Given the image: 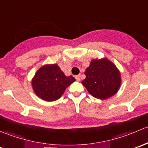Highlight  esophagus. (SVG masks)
Listing matches in <instances>:
<instances>
[{
    "instance_id": "34e87169",
    "label": "esophagus",
    "mask_w": 148,
    "mask_h": 148,
    "mask_svg": "<svg viewBox=\"0 0 148 148\" xmlns=\"http://www.w3.org/2000/svg\"><path fill=\"white\" fill-rule=\"evenodd\" d=\"M75 79L77 81H80V75H76Z\"/></svg>"
}]
</instances>
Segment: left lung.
Listing matches in <instances>:
<instances>
[{"label":"left lung","mask_w":148,"mask_h":148,"mask_svg":"<svg viewBox=\"0 0 148 148\" xmlns=\"http://www.w3.org/2000/svg\"><path fill=\"white\" fill-rule=\"evenodd\" d=\"M82 84L92 96L97 99L109 98L118 92L121 83L120 74L108 59L93 60L85 72Z\"/></svg>","instance_id":"obj_1"}]
</instances>
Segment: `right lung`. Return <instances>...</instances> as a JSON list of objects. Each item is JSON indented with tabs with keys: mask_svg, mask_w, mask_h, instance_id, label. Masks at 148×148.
<instances>
[{
	"mask_svg": "<svg viewBox=\"0 0 148 148\" xmlns=\"http://www.w3.org/2000/svg\"><path fill=\"white\" fill-rule=\"evenodd\" d=\"M75 80L72 75L67 77L57 65L42 66L32 81L34 92L41 99L55 101L60 98L67 87Z\"/></svg>",
	"mask_w": 148,
	"mask_h": 148,
	"instance_id": "1",
	"label": "right lung"
}]
</instances>
